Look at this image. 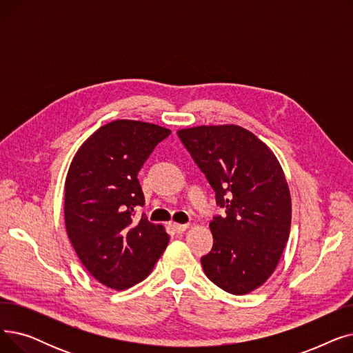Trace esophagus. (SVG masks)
Listing matches in <instances>:
<instances>
[{
    "label": "esophagus",
    "instance_id": "34e87169",
    "mask_svg": "<svg viewBox=\"0 0 353 353\" xmlns=\"http://www.w3.org/2000/svg\"><path fill=\"white\" fill-rule=\"evenodd\" d=\"M170 226H172V229H173L176 233H183V232H186V229L189 228V225H181V223H176V221H172Z\"/></svg>",
    "mask_w": 353,
    "mask_h": 353
}]
</instances>
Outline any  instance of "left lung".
I'll list each match as a JSON object with an SVG mask.
<instances>
[{
  "instance_id": "1",
  "label": "left lung",
  "mask_w": 353,
  "mask_h": 353,
  "mask_svg": "<svg viewBox=\"0 0 353 353\" xmlns=\"http://www.w3.org/2000/svg\"><path fill=\"white\" fill-rule=\"evenodd\" d=\"M226 214L210 221L212 250L201 257L209 279L233 294L262 286L290 233L292 199L279 160L249 130L197 125L177 132Z\"/></svg>"
}]
</instances>
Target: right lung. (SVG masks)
Returning a JSON list of instances; mask_svg holds the SVG:
<instances>
[{
	"label": "right lung",
	"mask_w": 353,
	"mask_h": 353,
	"mask_svg": "<svg viewBox=\"0 0 353 353\" xmlns=\"http://www.w3.org/2000/svg\"><path fill=\"white\" fill-rule=\"evenodd\" d=\"M169 128L114 120L96 130L74 154L64 186L70 242L88 273L124 290L144 281L169 245L163 225L134 217L144 205L137 173Z\"/></svg>",
	"instance_id": "add662e5"
}]
</instances>
